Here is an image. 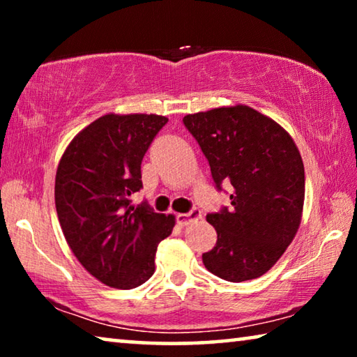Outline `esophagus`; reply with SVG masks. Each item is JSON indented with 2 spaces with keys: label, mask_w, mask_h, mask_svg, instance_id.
<instances>
[{
  "label": "esophagus",
  "mask_w": 357,
  "mask_h": 357,
  "mask_svg": "<svg viewBox=\"0 0 357 357\" xmlns=\"http://www.w3.org/2000/svg\"><path fill=\"white\" fill-rule=\"evenodd\" d=\"M202 219V211L200 209H192L189 214H178L176 215V222L179 223L181 227H187L190 225V223L197 222Z\"/></svg>",
  "instance_id": "esophagus-1"
}]
</instances>
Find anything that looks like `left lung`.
<instances>
[{
    "label": "left lung",
    "instance_id": "obj_1",
    "mask_svg": "<svg viewBox=\"0 0 357 357\" xmlns=\"http://www.w3.org/2000/svg\"><path fill=\"white\" fill-rule=\"evenodd\" d=\"M217 185H233L231 208L208 214L217 243L203 253L209 273L252 280L273 268L298 233L305 195L304 164L291 135L247 105L185 114Z\"/></svg>",
    "mask_w": 357,
    "mask_h": 357
}]
</instances>
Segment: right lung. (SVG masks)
Instances as JSON below:
<instances>
[{
	"instance_id": "obj_1",
	"label": "right lung",
	"mask_w": 357,
	"mask_h": 357,
	"mask_svg": "<svg viewBox=\"0 0 357 357\" xmlns=\"http://www.w3.org/2000/svg\"><path fill=\"white\" fill-rule=\"evenodd\" d=\"M168 118L108 113L66 148L55 178L58 220L78 261L108 287L130 289L154 274V257L174 215L134 206L142 160Z\"/></svg>"
}]
</instances>
